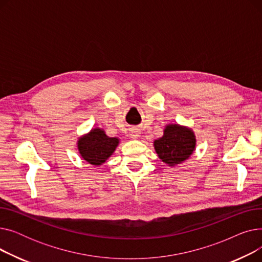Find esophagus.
<instances>
[{
    "mask_svg": "<svg viewBox=\"0 0 262 262\" xmlns=\"http://www.w3.org/2000/svg\"><path fill=\"white\" fill-rule=\"evenodd\" d=\"M130 137H132L133 139H138L139 137H140V132H139V129L133 128V129L130 130Z\"/></svg>",
    "mask_w": 262,
    "mask_h": 262,
    "instance_id": "obj_1",
    "label": "esophagus"
}]
</instances>
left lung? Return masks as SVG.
<instances>
[{
	"label": "left lung",
	"mask_w": 262,
	"mask_h": 262,
	"mask_svg": "<svg viewBox=\"0 0 262 262\" xmlns=\"http://www.w3.org/2000/svg\"><path fill=\"white\" fill-rule=\"evenodd\" d=\"M154 148L162 162L175 167L188 160L196 146V137L190 127L167 124L160 138L154 140Z\"/></svg>",
	"instance_id": "left-lung-1"
}]
</instances>
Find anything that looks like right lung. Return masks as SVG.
I'll list each match as a JSON object with an SVG mask.
<instances>
[{
	"instance_id": "add662e5",
	"label": "right lung",
	"mask_w": 262,
	"mask_h": 262,
	"mask_svg": "<svg viewBox=\"0 0 262 262\" xmlns=\"http://www.w3.org/2000/svg\"><path fill=\"white\" fill-rule=\"evenodd\" d=\"M119 143L118 137H109L103 128L95 127L78 137L76 144L80 157L92 166L99 167L114 154Z\"/></svg>"
}]
</instances>
